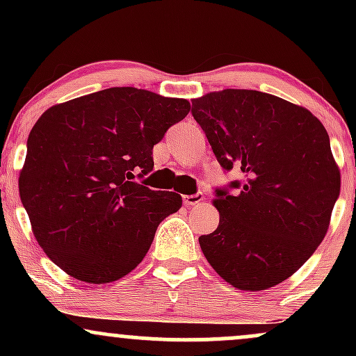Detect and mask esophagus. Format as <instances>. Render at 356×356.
Returning a JSON list of instances; mask_svg holds the SVG:
<instances>
[{"mask_svg":"<svg viewBox=\"0 0 356 356\" xmlns=\"http://www.w3.org/2000/svg\"><path fill=\"white\" fill-rule=\"evenodd\" d=\"M204 199L202 192H195V194H191V195H184L182 201L186 206H195V204H199Z\"/></svg>","mask_w":356,"mask_h":356,"instance_id":"1","label":"esophagus"}]
</instances>
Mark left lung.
Masks as SVG:
<instances>
[{"label": "left lung", "mask_w": 356, "mask_h": 356, "mask_svg": "<svg viewBox=\"0 0 356 356\" xmlns=\"http://www.w3.org/2000/svg\"><path fill=\"white\" fill-rule=\"evenodd\" d=\"M212 152L239 181L214 189L218 229L199 238L216 273L259 291L296 273L328 231L340 195L330 137L312 112L256 90L192 100Z\"/></svg>", "instance_id": "1"}]
</instances>
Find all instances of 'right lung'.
<instances>
[{"mask_svg": "<svg viewBox=\"0 0 356 356\" xmlns=\"http://www.w3.org/2000/svg\"><path fill=\"white\" fill-rule=\"evenodd\" d=\"M189 102L115 87L48 108L26 142L19 197L33 234L67 275L112 283L144 259L159 224L182 206L152 191V149Z\"/></svg>", "mask_w": 356, "mask_h": 356, "instance_id": "1", "label": "right lung"}]
</instances>
